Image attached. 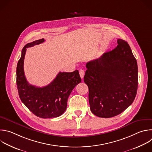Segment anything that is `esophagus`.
Masks as SVG:
<instances>
[{
	"label": "esophagus",
	"mask_w": 152,
	"mask_h": 152,
	"mask_svg": "<svg viewBox=\"0 0 152 152\" xmlns=\"http://www.w3.org/2000/svg\"><path fill=\"white\" fill-rule=\"evenodd\" d=\"M85 70H79V75L81 78H83L84 75H85Z\"/></svg>",
	"instance_id": "obj_1"
}]
</instances>
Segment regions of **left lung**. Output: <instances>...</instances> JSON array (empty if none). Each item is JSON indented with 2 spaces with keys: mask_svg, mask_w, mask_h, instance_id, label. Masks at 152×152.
<instances>
[{
  "mask_svg": "<svg viewBox=\"0 0 152 152\" xmlns=\"http://www.w3.org/2000/svg\"><path fill=\"white\" fill-rule=\"evenodd\" d=\"M117 42L114 49L86 65L84 82L89 88L90 109L100 118L121 114L133 103L137 94V60L127 42Z\"/></svg>",
  "mask_w": 152,
  "mask_h": 152,
  "instance_id": "1",
  "label": "left lung"
}]
</instances>
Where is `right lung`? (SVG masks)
Returning <instances> with one entry per match:
<instances>
[{
    "mask_svg": "<svg viewBox=\"0 0 152 152\" xmlns=\"http://www.w3.org/2000/svg\"><path fill=\"white\" fill-rule=\"evenodd\" d=\"M45 42L44 39L26 45L17 67V85L20 98L36 116L46 119L61 116L66 110L67 99L74 88L81 82L78 70L60 72L54 80L44 87H36L27 81L24 72L26 48Z\"/></svg>",
    "mask_w": 152,
    "mask_h": 152,
    "instance_id": "right-lung-1",
    "label": "right lung"
}]
</instances>
